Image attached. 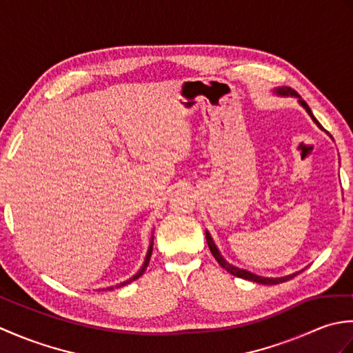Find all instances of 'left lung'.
<instances>
[{"label":"left lung","mask_w":353,"mask_h":353,"mask_svg":"<svg viewBox=\"0 0 353 353\" xmlns=\"http://www.w3.org/2000/svg\"><path fill=\"white\" fill-rule=\"evenodd\" d=\"M273 94L279 95V97H292V99H297V103L301 104V106L306 110V114H308V115L311 117V119H312L314 123L317 124L319 129L325 130L323 127H321V124H320V123L317 121V119H316V117L312 115V112H311V109H310L308 104H306V103L301 99V95H299L296 91H292L291 88H288V86H279V88H274V89H273ZM325 132H326V130H325ZM326 133H327V132H326ZM327 134H329V133H327ZM329 137H331V134H329ZM205 234H206V241H208L209 249H211L212 256L216 259V262H219V264H220L224 270H228V272H229L230 274H234V276H236V277H241V279H247V281H252V282H256V283H262V285H276V283L287 282V281L292 279V277H294V276H297V274L301 273V272H303V270H301V272H296V273L288 274V276H282V277H264V276H258V274H254V273L249 272V270H244V268H239V267H235V265L229 264V262L223 258V254L220 253L219 247L215 245V243H214V239H212L211 234H209L208 230L205 232Z\"/></svg>","instance_id":"8db88e82"}]
</instances>
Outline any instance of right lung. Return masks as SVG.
<instances>
[{
	"mask_svg": "<svg viewBox=\"0 0 353 353\" xmlns=\"http://www.w3.org/2000/svg\"><path fill=\"white\" fill-rule=\"evenodd\" d=\"M153 235H152V238H150V245H148V250H147V254H145V259H144V264H142V267L138 270V273L137 274H133L130 279H127V281H124V282H121V283H117L115 287H108V288H104V291L106 290H114V288H121V287H124V285H129L130 282H133L134 279H138V277H141L142 274H144V272H145V268H147V265H148V262H150V256H152V252H153Z\"/></svg>",
	"mask_w": 353,
	"mask_h": 353,
	"instance_id": "right-lung-1",
	"label": "right lung"
}]
</instances>
